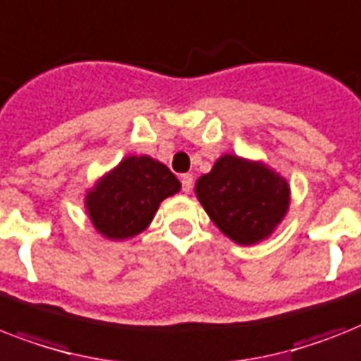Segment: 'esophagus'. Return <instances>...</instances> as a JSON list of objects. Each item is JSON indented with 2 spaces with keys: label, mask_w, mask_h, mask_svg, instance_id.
<instances>
[{
  "label": "esophagus",
  "mask_w": 361,
  "mask_h": 361,
  "mask_svg": "<svg viewBox=\"0 0 361 361\" xmlns=\"http://www.w3.org/2000/svg\"><path fill=\"white\" fill-rule=\"evenodd\" d=\"M181 189H183V192H190V189H192V174L181 176Z\"/></svg>",
  "instance_id": "1"
}]
</instances>
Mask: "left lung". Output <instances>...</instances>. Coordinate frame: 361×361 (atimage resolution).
<instances>
[{"mask_svg":"<svg viewBox=\"0 0 361 361\" xmlns=\"http://www.w3.org/2000/svg\"><path fill=\"white\" fill-rule=\"evenodd\" d=\"M195 195L219 230L250 247L265 241L286 219L291 187L282 174L241 155L224 154L196 180Z\"/></svg>","mask_w":361,"mask_h":361,"instance_id":"obj_1","label":"left lung"}]
</instances>
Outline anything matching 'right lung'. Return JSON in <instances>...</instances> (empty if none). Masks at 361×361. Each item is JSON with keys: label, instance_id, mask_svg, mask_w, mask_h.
Returning a JSON list of instances; mask_svg holds the SVG:
<instances>
[{"label": "right lung", "instance_id": "right-lung-1", "mask_svg": "<svg viewBox=\"0 0 361 361\" xmlns=\"http://www.w3.org/2000/svg\"><path fill=\"white\" fill-rule=\"evenodd\" d=\"M180 189V180L161 161L128 155L87 190L85 209L99 235L126 241L150 226L161 202Z\"/></svg>", "mask_w": 361, "mask_h": 361}]
</instances>
